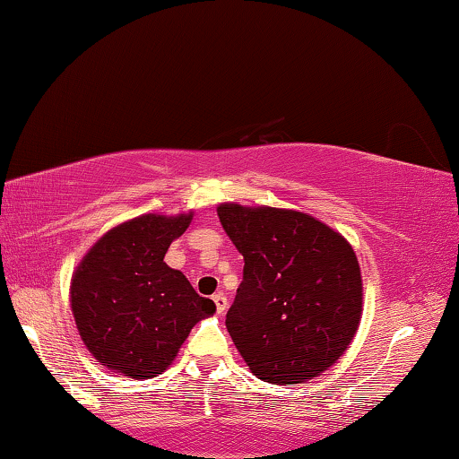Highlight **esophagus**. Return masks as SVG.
<instances>
[{
  "instance_id": "esophagus-1",
  "label": "esophagus",
  "mask_w": 459,
  "mask_h": 459,
  "mask_svg": "<svg viewBox=\"0 0 459 459\" xmlns=\"http://www.w3.org/2000/svg\"><path fill=\"white\" fill-rule=\"evenodd\" d=\"M212 299H214L216 312H219V314H224V312H227V307H229V299H227V295H224V293H214V295H212Z\"/></svg>"
}]
</instances>
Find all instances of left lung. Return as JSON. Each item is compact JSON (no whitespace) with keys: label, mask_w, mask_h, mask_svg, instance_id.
Wrapping results in <instances>:
<instances>
[{"label":"left lung","mask_w":459,"mask_h":459,"mask_svg":"<svg viewBox=\"0 0 459 459\" xmlns=\"http://www.w3.org/2000/svg\"><path fill=\"white\" fill-rule=\"evenodd\" d=\"M243 255L227 330L255 377L306 383L346 352L362 314V279L348 240L314 216L221 204Z\"/></svg>","instance_id":"left-lung-1"}]
</instances>
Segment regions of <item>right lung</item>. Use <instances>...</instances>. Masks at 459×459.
<instances>
[{"instance_id":"1","label":"right lung","mask_w":459,"mask_h":459,"mask_svg":"<svg viewBox=\"0 0 459 459\" xmlns=\"http://www.w3.org/2000/svg\"><path fill=\"white\" fill-rule=\"evenodd\" d=\"M190 221L192 212L123 222L100 237L76 267L74 322L103 367L134 378L158 377L194 325L216 312L212 299L200 298L182 271L164 263Z\"/></svg>"}]
</instances>
